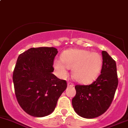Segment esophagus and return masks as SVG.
I'll return each mask as SVG.
<instances>
[{"mask_svg":"<svg viewBox=\"0 0 128 128\" xmlns=\"http://www.w3.org/2000/svg\"><path fill=\"white\" fill-rule=\"evenodd\" d=\"M67 85H68V87H73V86H74V84L73 83H72V82H68V83H67Z\"/></svg>","mask_w":128,"mask_h":128,"instance_id":"esophagus-1","label":"esophagus"}]
</instances>
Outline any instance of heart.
I'll return each mask as SVG.
<instances>
[{
	"label": "heart",
	"mask_w": 128,
	"mask_h": 128,
	"mask_svg": "<svg viewBox=\"0 0 128 128\" xmlns=\"http://www.w3.org/2000/svg\"><path fill=\"white\" fill-rule=\"evenodd\" d=\"M55 69L62 77L68 75V69H72L73 78L79 83L88 84L94 81L100 73L102 58L97 52L78 48L64 51L61 60H54Z\"/></svg>",
	"instance_id": "obj_1"
}]
</instances>
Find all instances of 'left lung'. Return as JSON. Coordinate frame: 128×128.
<instances>
[{
  "label": "left lung",
  "instance_id": "8db88e82",
  "mask_svg": "<svg viewBox=\"0 0 128 128\" xmlns=\"http://www.w3.org/2000/svg\"><path fill=\"white\" fill-rule=\"evenodd\" d=\"M102 55L100 74L90 85H76V96L72 99L76 113L88 119L99 116L107 110L118 86L115 61L106 51H102Z\"/></svg>",
  "mask_w": 128,
  "mask_h": 128
}]
</instances>
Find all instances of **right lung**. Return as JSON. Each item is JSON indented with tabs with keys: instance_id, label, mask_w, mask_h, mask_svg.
I'll list each match as a JSON object with an SVG mask.
<instances>
[{
	"instance_id": "add662e5",
	"label": "right lung",
	"mask_w": 128,
	"mask_h": 128,
	"mask_svg": "<svg viewBox=\"0 0 128 128\" xmlns=\"http://www.w3.org/2000/svg\"><path fill=\"white\" fill-rule=\"evenodd\" d=\"M57 53L54 47H42L18 56L13 73L15 93L19 105L30 115L43 117L52 113L66 89L65 80L52 73Z\"/></svg>"
}]
</instances>
